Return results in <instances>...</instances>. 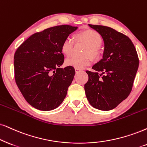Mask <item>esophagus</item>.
<instances>
[{"instance_id": "obj_1", "label": "esophagus", "mask_w": 147, "mask_h": 147, "mask_svg": "<svg viewBox=\"0 0 147 147\" xmlns=\"http://www.w3.org/2000/svg\"><path fill=\"white\" fill-rule=\"evenodd\" d=\"M75 69L76 72H79L81 71V69H79V68H75Z\"/></svg>"}]
</instances>
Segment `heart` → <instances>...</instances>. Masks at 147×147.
<instances>
[{
	"mask_svg": "<svg viewBox=\"0 0 147 147\" xmlns=\"http://www.w3.org/2000/svg\"><path fill=\"white\" fill-rule=\"evenodd\" d=\"M76 39L78 41L83 42L87 45L85 49L84 54L86 56L82 57H70L65 60V64L75 68L82 69L85 66H89L92 62L91 55L94 58H96L99 55V47L102 44V36L97 31L94 30L88 29L81 31L76 34ZM73 40L70 37H67L63 40L61 45V51L63 54L69 56L72 53L73 48Z\"/></svg>",
	"mask_w": 147,
	"mask_h": 147,
	"instance_id": "obj_1",
	"label": "heart"
}]
</instances>
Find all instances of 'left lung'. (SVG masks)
I'll return each instance as SVG.
<instances>
[{"instance_id": "left-lung-1", "label": "left lung", "mask_w": 147, "mask_h": 147, "mask_svg": "<svg viewBox=\"0 0 147 147\" xmlns=\"http://www.w3.org/2000/svg\"><path fill=\"white\" fill-rule=\"evenodd\" d=\"M89 26L102 37L105 49L102 59L92 66L95 71H86L89 79L85 84V94L93 107L110 111L130 94L138 68V54L125 34L105 26Z\"/></svg>"}]
</instances>
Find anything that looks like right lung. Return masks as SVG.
I'll use <instances>...</instances> for the list:
<instances>
[{
  "instance_id": "obj_1",
  "label": "right lung",
  "mask_w": 147,
  "mask_h": 147,
  "mask_svg": "<svg viewBox=\"0 0 147 147\" xmlns=\"http://www.w3.org/2000/svg\"><path fill=\"white\" fill-rule=\"evenodd\" d=\"M78 28L62 25L32 34L14 55L15 79L25 100L40 111L60 106L75 75L71 66L60 68L64 61L61 45Z\"/></svg>"
}]
</instances>
